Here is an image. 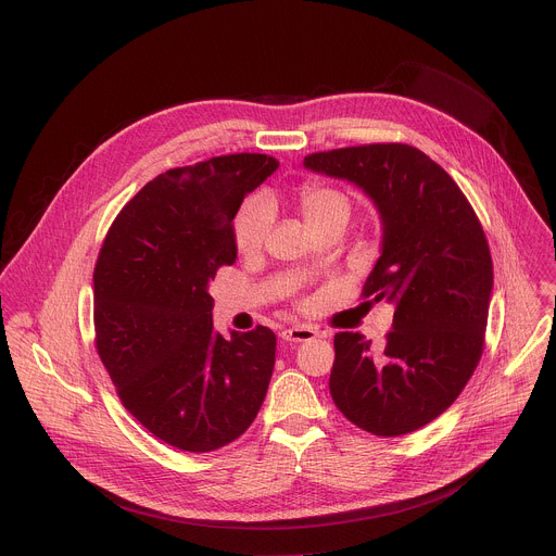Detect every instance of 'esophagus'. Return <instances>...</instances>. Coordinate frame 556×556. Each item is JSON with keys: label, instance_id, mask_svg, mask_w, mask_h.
<instances>
[{"label": "esophagus", "instance_id": "obj_1", "mask_svg": "<svg viewBox=\"0 0 556 556\" xmlns=\"http://www.w3.org/2000/svg\"><path fill=\"white\" fill-rule=\"evenodd\" d=\"M316 336H318L316 329L305 327V325H296V327H290V329L281 331V338L286 342H307V340H314Z\"/></svg>", "mask_w": 556, "mask_h": 556}]
</instances>
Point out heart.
Returning <instances> with one entry per match:
<instances>
[{"label":"heart","instance_id":"1","mask_svg":"<svg viewBox=\"0 0 556 556\" xmlns=\"http://www.w3.org/2000/svg\"><path fill=\"white\" fill-rule=\"evenodd\" d=\"M299 207L307 225L318 231L329 223L351 218V201L344 192L327 185H305L299 192ZM273 225V207L264 197H253L238 210L233 218V238L236 247L242 253L257 251Z\"/></svg>","mask_w":556,"mask_h":556}]
</instances>
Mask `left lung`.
<instances>
[{
  "mask_svg": "<svg viewBox=\"0 0 556 556\" xmlns=\"http://www.w3.org/2000/svg\"><path fill=\"white\" fill-rule=\"evenodd\" d=\"M316 174L359 188L380 214V257L362 294L395 307L382 351L333 338L329 393L357 428L402 437L443 415L476 371L493 292L484 231L452 176L406 143L307 154Z\"/></svg>",
  "mask_w": 556,
  "mask_h": 556,
  "instance_id": "8db88e82",
  "label": "left lung"
}]
</instances>
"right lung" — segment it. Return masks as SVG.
I'll use <instances>...</instances> for the list:
<instances>
[{"mask_svg": "<svg viewBox=\"0 0 556 556\" xmlns=\"http://www.w3.org/2000/svg\"><path fill=\"white\" fill-rule=\"evenodd\" d=\"M279 167L227 154L167 169L111 225L93 273L96 346L124 408L182 452H214L255 421L275 368L268 327L225 338L210 286L238 260L233 218Z\"/></svg>", "mask_w": 556, "mask_h": 556, "instance_id": "add662e5", "label": "right lung"}]
</instances>
